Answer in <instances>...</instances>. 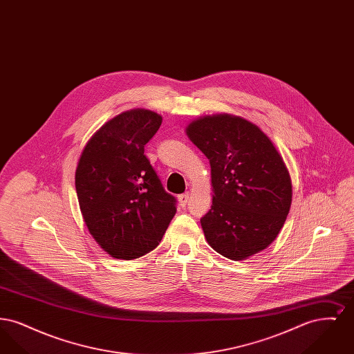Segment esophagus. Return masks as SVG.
<instances>
[{
    "label": "esophagus",
    "instance_id": "34e87169",
    "mask_svg": "<svg viewBox=\"0 0 354 354\" xmlns=\"http://www.w3.org/2000/svg\"><path fill=\"white\" fill-rule=\"evenodd\" d=\"M178 199H179L180 205H183V207H185V204H187V202H188V199H189V194H188V192L182 194V195H179V196H178Z\"/></svg>",
    "mask_w": 354,
    "mask_h": 354
}]
</instances>
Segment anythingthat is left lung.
Here are the masks:
<instances>
[{"label":"left lung","instance_id":"obj_1","mask_svg":"<svg viewBox=\"0 0 354 354\" xmlns=\"http://www.w3.org/2000/svg\"><path fill=\"white\" fill-rule=\"evenodd\" d=\"M187 135L211 165L212 205L201 219L208 244L231 260L266 250L292 203L289 172L270 138L227 114L194 120Z\"/></svg>","mask_w":354,"mask_h":354}]
</instances>
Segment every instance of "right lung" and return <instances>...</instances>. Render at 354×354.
<instances>
[{"label": "right lung", "mask_w": 354, "mask_h": 354, "mask_svg": "<svg viewBox=\"0 0 354 354\" xmlns=\"http://www.w3.org/2000/svg\"><path fill=\"white\" fill-rule=\"evenodd\" d=\"M162 124L149 110H130L93 135L78 162L75 189L84 223L102 248L133 260L158 247L176 214L145 146Z\"/></svg>", "instance_id": "obj_1"}]
</instances>
